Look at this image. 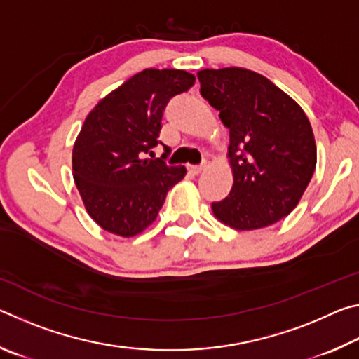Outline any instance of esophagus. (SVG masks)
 Returning a JSON list of instances; mask_svg holds the SVG:
<instances>
[{
  "label": "esophagus",
  "mask_w": 359,
  "mask_h": 359,
  "mask_svg": "<svg viewBox=\"0 0 359 359\" xmlns=\"http://www.w3.org/2000/svg\"><path fill=\"white\" fill-rule=\"evenodd\" d=\"M204 171V166H188V172L191 175H199Z\"/></svg>",
  "instance_id": "obj_1"
}]
</instances>
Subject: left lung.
Here are the masks:
<instances>
[{"label": "left lung", "instance_id": "1", "mask_svg": "<svg viewBox=\"0 0 359 359\" xmlns=\"http://www.w3.org/2000/svg\"><path fill=\"white\" fill-rule=\"evenodd\" d=\"M203 98L229 130V196L212 203L217 220L238 231L271 226L301 201L317 166L302 107L269 79L245 68L198 71Z\"/></svg>", "mask_w": 359, "mask_h": 359}]
</instances>
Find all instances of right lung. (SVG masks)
<instances>
[{"label":"right lung","instance_id":"right-lung-1","mask_svg":"<svg viewBox=\"0 0 359 359\" xmlns=\"http://www.w3.org/2000/svg\"><path fill=\"white\" fill-rule=\"evenodd\" d=\"M194 81L184 69H144L85 118L72 147V175L87 214L107 233L141 234L156 220L169 188L185 177V166L142 155L158 144L168 101Z\"/></svg>","mask_w":359,"mask_h":359}]
</instances>
